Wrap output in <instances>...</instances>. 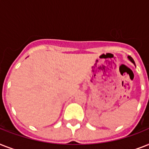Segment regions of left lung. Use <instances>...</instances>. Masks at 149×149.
<instances>
[{"mask_svg":"<svg viewBox=\"0 0 149 149\" xmlns=\"http://www.w3.org/2000/svg\"><path fill=\"white\" fill-rule=\"evenodd\" d=\"M127 58H129V60L131 61V62H132V63H133L134 64V59H133V58H132V57H131V56H128V57H127Z\"/></svg>","mask_w":149,"mask_h":149,"instance_id":"1","label":"left lung"}]
</instances>
